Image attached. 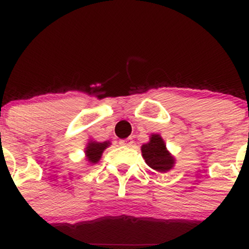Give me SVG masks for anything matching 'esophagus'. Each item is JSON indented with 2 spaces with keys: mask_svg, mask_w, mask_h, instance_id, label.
Instances as JSON below:
<instances>
[{
  "mask_svg": "<svg viewBox=\"0 0 249 249\" xmlns=\"http://www.w3.org/2000/svg\"><path fill=\"white\" fill-rule=\"evenodd\" d=\"M119 144L124 145V146H131V145L133 144V141H131L130 138L123 139V141H119Z\"/></svg>",
  "mask_w": 249,
  "mask_h": 249,
  "instance_id": "esophagus-1",
  "label": "esophagus"
}]
</instances>
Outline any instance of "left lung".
I'll return each instance as SVG.
<instances>
[{
    "label": "left lung",
    "instance_id": "8db88e82",
    "mask_svg": "<svg viewBox=\"0 0 249 249\" xmlns=\"http://www.w3.org/2000/svg\"><path fill=\"white\" fill-rule=\"evenodd\" d=\"M142 153L148 166L158 172H166L173 167V157L167 152L166 145L159 134L151 136L150 142L142 146Z\"/></svg>",
    "mask_w": 249,
    "mask_h": 249
}]
</instances>
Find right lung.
Returning <instances> with one entry per match:
<instances>
[{
	"mask_svg": "<svg viewBox=\"0 0 249 249\" xmlns=\"http://www.w3.org/2000/svg\"><path fill=\"white\" fill-rule=\"evenodd\" d=\"M108 145H110V142H90L89 144V146L87 147V157H88V160L90 162H96L101 159L102 157V153L103 151L107 148Z\"/></svg>",
	"mask_w": 249,
	"mask_h": 249,
	"instance_id": "right-lung-1",
	"label": "right lung"
}]
</instances>
